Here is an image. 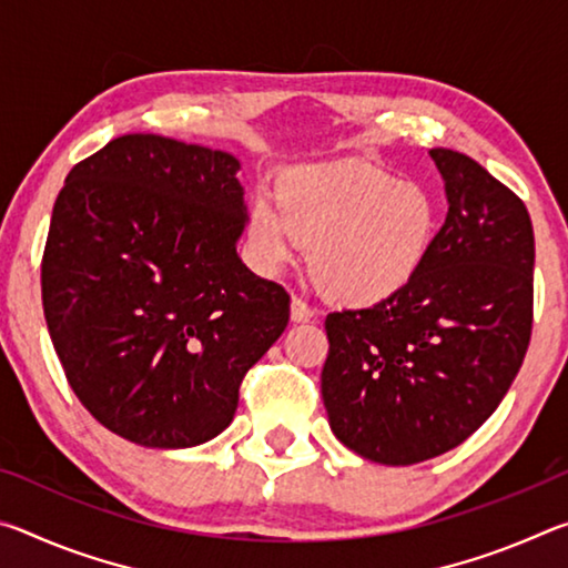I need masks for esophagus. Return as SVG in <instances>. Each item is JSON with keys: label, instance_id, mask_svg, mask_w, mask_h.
Masks as SVG:
<instances>
[{"label": "esophagus", "instance_id": "34e87169", "mask_svg": "<svg viewBox=\"0 0 568 568\" xmlns=\"http://www.w3.org/2000/svg\"><path fill=\"white\" fill-rule=\"evenodd\" d=\"M291 318H293V323L311 321V318H313V307L307 305V303L303 301V297L293 295V301H291Z\"/></svg>", "mask_w": 568, "mask_h": 568}]
</instances>
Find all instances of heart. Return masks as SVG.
Returning a JSON list of instances; mask_svg holds the SVG:
<instances>
[{"label": "heart", "mask_w": 568, "mask_h": 568, "mask_svg": "<svg viewBox=\"0 0 568 568\" xmlns=\"http://www.w3.org/2000/svg\"><path fill=\"white\" fill-rule=\"evenodd\" d=\"M440 205L420 182L368 162L297 168L277 182L275 203L255 197L247 237L267 271L307 247L315 285L351 307L386 303L416 281L434 253Z\"/></svg>", "instance_id": "heart-1"}]
</instances>
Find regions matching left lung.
Listing matches in <instances>:
<instances>
[{
	"instance_id": "obj_1",
	"label": "left lung",
	"mask_w": 568,
	"mask_h": 568,
	"mask_svg": "<svg viewBox=\"0 0 568 568\" xmlns=\"http://www.w3.org/2000/svg\"><path fill=\"white\" fill-rule=\"evenodd\" d=\"M448 215L406 291L328 313L321 373L341 444L386 466L436 458L476 434L531 341L534 227L524 200L464 152L430 150Z\"/></svg>"
}]
</instances>
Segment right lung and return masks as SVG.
Returning a JSON list of instances; mask_svg holds the SVG:
<instances>
[{
    "mask_svg": "<svg viewBox=\"0 0 568 568\" xmlns=\"http://www.w3.org/2000/svg\"><path fill=\"white\" fill-rule=\"evenodd\" d=\"M240 162L122 134L70 170L42 255L47 328L74 396L112 434L190 448L230 426L240 383L291 318L235 253Z\"/></svg>",
    "mask_w": 568,
    "mask_h": 568,
    "instance_id": "1",
    "label": "right lung"
}]
</instances>
